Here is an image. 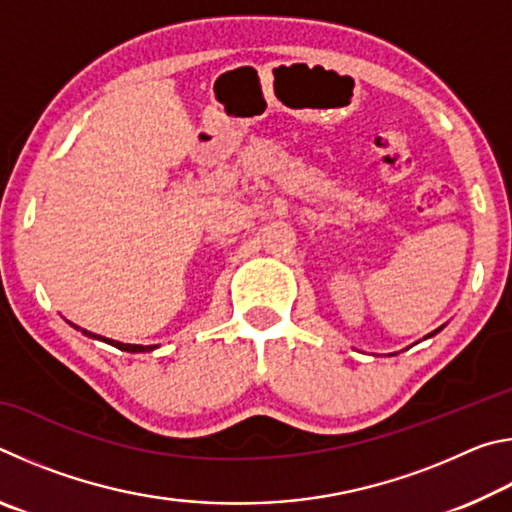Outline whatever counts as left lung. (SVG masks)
I'll return each mask as SVG.
<instances>
[{"label": "left lung", "mask_w": 512, "mask_h": 512, "mask_svg": "<svg viewBox=\"0 0 512 512\" xmlns=\"http://www.w3.org/2000/svg\"><path fill=\"white\" fill-rule=\"evenodd\" d=\"M440 329H443V327H440ZM440 329H436V332H440ZM436 332H431V334H429V336H433V334H436Z\"/></svg>", "instance_id": "1"}]
</instances>
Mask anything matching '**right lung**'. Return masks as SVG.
<instances>
[{"label": "right lung", "instance_id": "obj_1", "mask_svg": "<svg viewBox=\"0 0 512 512\" xmlns=\"http://www.w3.org/2000/svg\"><path fill=\"white\" fill-rule=\"evenodd\" d=\"M74 327H76V325H74ZM76 329H81V327H76ZM81 332H83L85 336H90V339L106 341V343H110V345H115L117 350H124V352H151V350L158 348V345H131V343H119V341H112V339H103V336L92 334V332H88V329H81Z\"/></svg>", "mask_w": 512, "mask_h": 512}]
</instances>
